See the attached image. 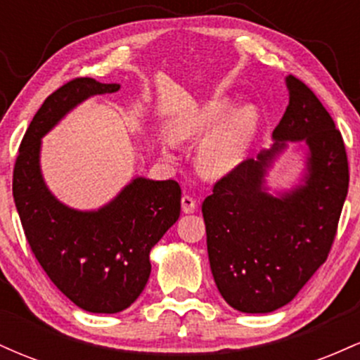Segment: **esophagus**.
Instances as JSON below:
<instances>
[{
    "mask_svg": "<svg viewBox=\"0 0 360 360\" xmlns=\"http://www.w3.org/2000/svg\"><path fill=\"white\" fill-rule=\"evenodd\" d=\"M181 208H183L184 213H193L194 210H196V201H194L189 194H184V196L181 198Z\"/></svg>",
    "mask_w": 360,
    "mask_h": 360,
    "instance_id": "esophagus-1",
    "label": "esophagus"
}]
</instances>
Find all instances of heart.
Returning a JSON list of instances; mask_svg holds the SVG:
<instances>
[{
    "label": "heart",
    "mask_w": 360,
    "mask_h": 360,
    "mask_svg": "<svg viewBox=\"0 0 360 360\" xmlns=\"http://www.w3.org/2000/svg\"><path fill=\"white\" fill-rule=\"evenodd\" d=\"M229 108L230 103L225 100L206 103L186 115L184 118L177 120L171 128V139L174 142H181L194 135L205 134L223 117ZM257 123V111L252 106H242L226 115L222 122L206 135L198 148V166L201 171L208 176H221L237 167L254 139ZM172 140L167 142L169 146Z\"/></svg>",
    "instance_id": "heart-1"
}]
</instances>
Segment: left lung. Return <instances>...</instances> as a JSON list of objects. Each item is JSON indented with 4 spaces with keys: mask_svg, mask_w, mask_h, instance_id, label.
<instances>
[{
    "mask_svg": "<svg viewBox=\"0 0 360 360\" xmlns=\"http://www.w3.org/2000/svg\"><path fill=\"white\" fill-rule=\"evenodd\" d=\"M286 82L289 105L274 146L218 179L201 206L214 283L243 313L274 311L298 295L332 250L349 191L340 130L303 81ZM286 139L307 142V184L274 198L263 191V174Z\"/></svg>",
    "mask_w": 360,
    "mask_h": 360,
    "instance_id": "8db88e82",
    "label": "left lung"
}]
</instances>
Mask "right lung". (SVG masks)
<instances>
[{
	"instance_id": "right-lung-1",
	"label": "right lung",
	"mask_w": 360,
	"mask_h": 360,
	"mask_svg": "<svg viewBox=\"0 0 360 360\" xmlns=\"http://www.w3.org/2000/svg\"><path fill=\"white\" fill-rule=\"evenodd\" d=\"M118 89L93 77L62 84L28 125L13 167L15 205L35 259L59 291L91 313H118L139 298L150 276V249L181 212L174 179L137 177L110 205L89 213L59 203L44 184L40 139L77 103Z\"/></svg>"
}]
</instances>
